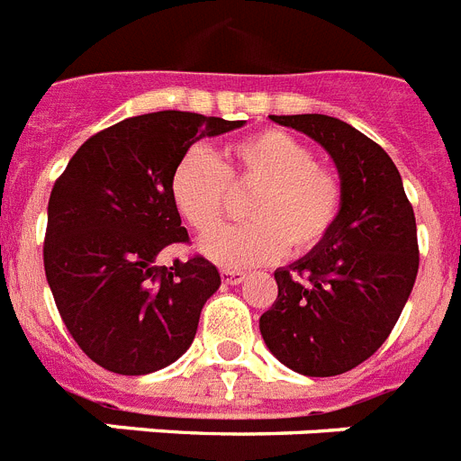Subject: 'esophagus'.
<instances>
[{
    "instance_id": "34e87169",
    "label": "esophagus",
    "mask_w": 461,
    "mask_h": 461,
    "mask_svg": "<svg viewBox=\"0 0 461 461\" xmlns=\"http://www.w3.org/2000/svg\"><path fill=\"white\" fill-rule=\"evenodd\" d=\"M220 276H222V281L227 285H237V284H241L243 278H246V274L239 272V269H222V272H220Z\"/></svg>"
}]
</instances>
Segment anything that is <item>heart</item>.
I'll use <instances>...</instances> for the list:
<instances>
[{"instance_id": "1", "label": "heart", "mask_w": 461, "mask_h": 461, "mask_svg": "<svg viewBox=\"0 0 461 461\" xmlns=\"http://www.w3.org/2000/svg\"><path fill=\"white\" fill-rule=\"evenodd\" d=\"M231 189H253L249 222L208 234L199 250L231 269L272 262L290 249L314 250L342 211V180L316 164L314 149L281 129H265L230 142L215 158L201 147L180 157L171 173L177 212L199 234L211 231L230 206Z\"/></svg>"}]
</instances>
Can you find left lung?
Masks as SVG:
<instances>
[{
	"instance_id": "8db88e82",
	"label": "left lung",
	"mask_w": 461,
	"mask_h": 461,
	"mask_svg": "<svg viewBox=\"0 0 461 461\" xmlns=\"http://www.w3.org/2000/svg\"><path fill=\"white\" fill-rule=\"evenodd\" d=\"M269 119L330 154L344 196L330 234L274 272L278 295L260 332L290 370L332 377L370 358L396 326L420 269L415 212L392 157L368 135L326 114Z\"/></svg>"
}]
</instances>
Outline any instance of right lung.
I'll list each match as a JSON object with an SVG mask.
<instances>
[{
    "label": "right lung",
    "instance_id": "right-lung-1",
    "mask_svg": "<svg viewBox=\"0 0 461 461\" xmlns=\"http://www.w3.org/2000/svg\"><path fill=\"white\" fill-rule=\"evenodd\" d=\"M239 126L177 110L123 119L91 135L53 185L46 281L69 335L110 373L161 370L194 339L220 272L201 255L157 265L189 241L171 173L196 140Z\"/></svg>",
    "mask_w": 461,
    "mask_h": 461
}]
</instances>
